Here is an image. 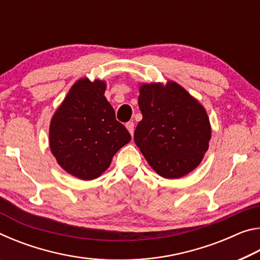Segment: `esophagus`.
<instances>
[{"label":"esophagus","instance_id":"esophagus-1","mask_svg":"<svg viewBox=\"0 0 260 260\" xmlns=\"http://www.w3.org/2000/svg\"><path fill=\"white\" fill-rule=\"evenodd\" d=\"M126 128L128 129L131 135L133 136V134H134V122H133V121H128V122H127V124H126Z\"/></svg>","mask_w":260,"mask_h":260}]
</instances>
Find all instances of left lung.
<instances>
[{
    "label": "left lung",
    "mask_w": 260,
    "mask_h": 260,
    "mask_svg": "<svg viewBox=\"0 0 260 260\" xmlns=\"http://www.w3.org/2000/svg\"><path fill=\"white\" fill-rule=\"evenodd\" d=\"M141 120L134 141L160 177L182 178L201 164L208 151L211 125L199 101L174 81L142 83Z\"/></svg>",
    "instance_id": "left-lung-1"
}]
</instances>
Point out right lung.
I'll return each mask as SVG.
<instances>
[{"label": "right lung", "instance_id": "add662e5", "mask_svg": "<svg viewBox=\"0 0 260 260\" xmlns=\"http://www.w3.org/2000/svg\"><path fill=\"white\" fill-rule=\"evenodd\" d=\"M105 89V81L79 79L50 121L51 153L61 169L86 181L99 178L131 141L128 131L116 120Z\"/></svg>", "mask_w": 260, "mask_h": 260}]
</instances>
